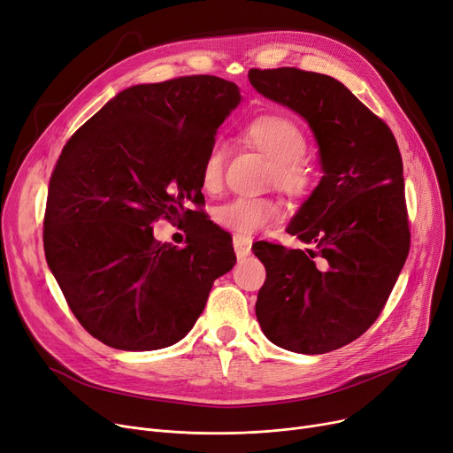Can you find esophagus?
I'll return each instance as SVG.
<instances>
[{
	"instance_id": "obj_1",
	"label": "esophagus",
	"mask_w": 453,
	"mask_h": 453,
	"mask_svg": "<svg viewBox=\"0 0 453 453\" xmlns=\"http://www.w3.org/2000/svg\"><path fill=\"white\" fill-rule=\"evenodd\" d=\"M250 247H252V240L249 235H242V234L234 235V250L238 254V257H245L250 252Z\"/></svg>"
}]
</instances>
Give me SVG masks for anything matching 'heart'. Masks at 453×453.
I'll use <instances>...</instances> for the list:
<instances>
[{
	"mask_svg": "<svg viewBox=\"0 0 453 453\" xmlns=\"http://www.w3.org/2000/svg\"><path fill=\"white\" fill-rule=\"evenodd\" d=\"M245 138L273 160L271 180L291 197H304L315 182V171L303 157L308 140L303 128L284 114H262L245 127ZM225 145L215 140L203 158L201 180L206 189L223 182ZM282 215V204L273 197H235L215 211V221L234 232H257Z\"/></svg>",
	"mask_w": 453,
	"mask_h": 453,
	"instance_id": "b5f03b06",
	"label": "heart"
}]
</instances>
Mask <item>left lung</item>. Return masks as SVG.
Wrapping results in <instances>:
<instances>
[{
    "label": "left lung",
    "mask_w": 453,
    "mask_h": 453,
    "mask_svg": "<svg viewBox=\"0 0 453 453\" xmlns=\"http://www.w3.org/2000/svg\"><path fill=\"white\" fill-rule=\"evenodd\" d=\"M249 81L308 121L322 169L288 226L311 247L252 245L267 271L256 317L276 347L326 354L372 326L409 254L398 143L391 128L330 75L276 68L250 70Z\"/></svg>",
    "instance_id": "8db88e82"
}]
</instances>
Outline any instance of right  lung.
Here are the masks:
<instances>
[{
  "mask_svg": "<svg viewBox=\"0 0 453 453\" xmlns=\"http://www.w3.org/2000/svg\"><path fill=\"white\" fill-rule=\"evenodd\" d=\"M240 88L189 75L119 92L64 145L53 169L44 250L82 328L118 350L171 347L196 325L213 280L235 264L228 232L206 218L186 247L158 243L160 215L201 211V164Z\"/></svg>",
  "mask_w": 453,
  "mask_h": 453,
  "instance_id": "add662e5",
  "label": "right lung"
}]
</instances>
